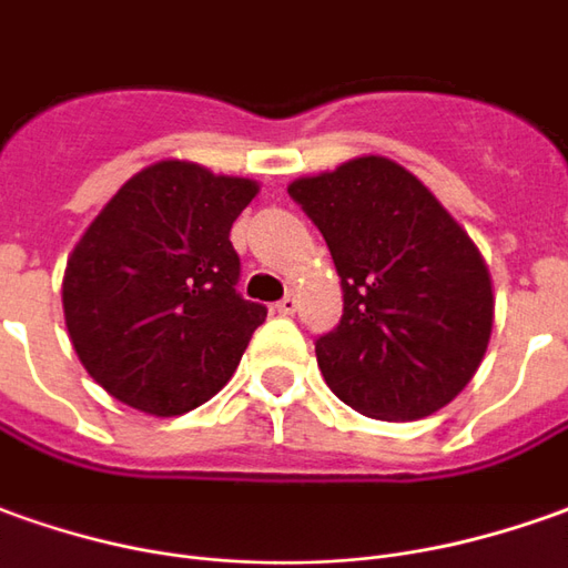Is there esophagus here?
Segmentation results:
<instances>
[{
	"mask_svg": "<svg viewBox=\"0 0 568 568\" xmlns=\"http://www.w3.org/2000/svg\"><path fill=\"white\" fill-rule=\"evenodd\" d=\"M296 306H300V303H296V296H293V293H287V296H284V300H281V303H277V315H293V312H296Z\"/></svg>",
	"mask_w": 568,
	"mask_h": 568,
	"instance_id": "34e87169",
	"label": "esophagus"
}]
</instances>
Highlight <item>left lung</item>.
<instances>
[{
	"label": "left lung",
	"instance_id": "1",
	"mask_svg": "<svg viewBox=\"0 0 568 568\" xmlns=\"http://www.w3.org/2000/svg\"><path fill=\"white\" fill-rule=\"evenodd\" d=\"M327 241L343 318L318 336L324 383L374 420H420L473 381L495 322L488 265L436 194L396 160L293 179Z\"/></svg>",
	"mask_w": 568,
	"mask_h": 568
}]
</instances>
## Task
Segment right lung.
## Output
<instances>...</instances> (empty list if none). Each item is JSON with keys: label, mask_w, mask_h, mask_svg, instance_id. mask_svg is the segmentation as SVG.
Returning a JSON list of instances; mask_svg holds the SVG:
<instances>
[{"label": "right lung", "mask_w": 568, "mask_h": 568, "mask_svg": "<svg viewBox=\"0 0 568 568\" xmlns=\"http://www.w3.org/2000/svg\"><path fill=\"white\" fill-rule=\"evenodd\" d=\"M253 179L191 160L135 172L104 203L64 268V322L89 377L129 408L175 417L216 396L265 306L234 291V219Z\"/></svg>", "instance_id": "add662e5"}]
</instances>
